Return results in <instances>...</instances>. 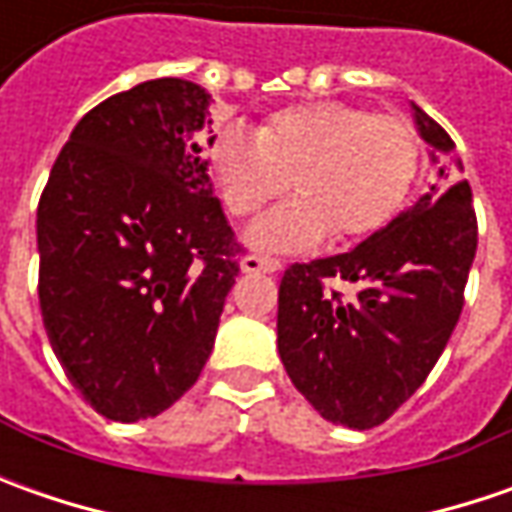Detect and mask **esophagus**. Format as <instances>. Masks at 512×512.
<instances>
[{
    "label": "esophagus",
    "instance_id": "esophagus-1",
    "mask_svg": "<svg viewBox=\"0 0 512 512\" xmlns=\"http://www.w3.org/2000/svg\"><path fill=\"white\" fill-rule=\"evenodd\" d=\"M239 267H242V273H276L279 270V262L276 259H267V256H245L242 262H239Z\"/></svg>",
    "mask_w": 512,
    "mask_h": 512
}]
</instances>
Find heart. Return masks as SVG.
Here are the masks:
<instances>
[{
    "label": "heart",
    "instance_id": "obj_1",
    "mask_svg": "<svg viewBox=\"0 0 512 512\" xmlns=\"http://www.w3.org/2000/svg\"><path fill=\"white\" fill-rule=\"evenodd\" d=\"M210 176L233 216H250L287 193L247 227L245 242L296 253L322 242H353L384 227L404 205L419 170V139L399 116L344 102L276 110L250 136L222 130L207 150Z\"/></svg>",
    "mask_w": 512,
    "mask_h": 512
}]
</instances>
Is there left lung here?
Returning <instances> with one entry per match:
<instances>
[{
  "mask_svg": "<svg viewBox=\"0 0 512 512\" xmlns=\"http://www.w3.org/2000/svg\"><path fill=\"white\" fill-rule=\"evenodd\" d=\"M416 130L433 148L436 185L347 253L290 265L279 285V356L290 382L327 422L370 430L390 419L439 362L462 316L476 259V213L447 130L419 105ZM330 281L357 287L342 300Z\"/></svg>",
  "mask_w": 512,
  "mask_h": 512,
  "instance_id": "1",
  "label": "left lung"
}]
</instances>
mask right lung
<instances>
[{"label": "right lung", "instance_id": "obj_1", "mask_svg": "<svg viewBox=\"0 0 512 512\" xmlns=\"http://www.w3.org/2000/svg\"><path fill=\"white\" fill-rule=\"evenodd\" d=\"M207 108L187 79L110 96L79 119L39 199L50 347L113 422L159 416L196 384L239 276L207 176Z\"/></svg>", "mask_w": 512, "mask_h": 512}]
</instances>
